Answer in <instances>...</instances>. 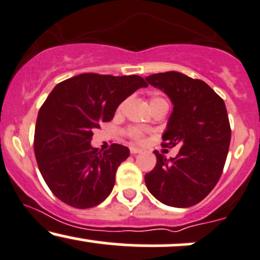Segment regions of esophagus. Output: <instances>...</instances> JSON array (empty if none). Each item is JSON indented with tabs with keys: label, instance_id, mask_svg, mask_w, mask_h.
<instances>
[{
	"label": "esophagus",
	"instance_id": "34e87169",
	"mask_svg": "<svg viewBox=\"0 0 260 260\" xmlns=\"http://www.w3.org/2000/svg\"><path fill=\"white\" fill-rule=\"evenodd\" d=\"M129 151H131V154H139L140 151H142V150H140L139 148H136V146H131L129 148Z\"/></svg>",
	"mask_w": 260,
	"mask_h": 260
}]
</instances>
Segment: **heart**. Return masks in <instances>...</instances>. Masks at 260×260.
<instances>
[{"instance_id": "heart-1", "label": "heart", "mask_w": 260, "mask_h": 260, "mask_svg": "<svg viewBox=\"0 0 260 260\" xmlns=\"http://www.w3.org/2000/svg\"><path fill=\"white\" fill-rule=\"evenodd\" d=\"M128 103H129V99H124L123 102H122L121 104L117 106V114H122V112L126 110V108L128 106ZM158 103H166V104H167V102H166L164 98H160V96H152V98L150 99V106L154 105V104H158ZM128 134H129L131 138L137 140V142H142L144 138V134L142 132V129H139V128H137V127L129 128Z\"/></svg>"}]
</instances>
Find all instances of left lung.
I'll return each mask as SVG.
<instances>
[{
	"label": "left lung",
	"instance_id": "obj_1",
	"mask_svg": "<svg viewBox=\"0 0 260 260\" xmlns=\"http://www.w3.org/2000/svg\"><path fill=\"white\" fill-rule=\"evenodd\" d=\"M145 80L173 104L162 146H180L176 157L154 151L156 166L145 174L146 187L165 205L191 207L213 190L223 173L231 139L224 100L206 82L177 71Z\"/></svg>",
	"mask_w": 260,
	"mask_h": 260
}]
</instances>
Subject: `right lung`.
Masks as SVG:
<instances>
[{"mask_svg":"<svg viewBox=\"0 0 260 260\" xmlns=\"http://www.w3.org/2000/svg\"><path fill=\"white\" fill-rule=\"evenodd\" d=\"M148 83L138 75L81 74L58 83L37 116L34 149L51 191L75 208H90L110 195L117 167L129 149L92 148L93 129L114 117L127 96Z\"/></svg>","mask_w":260,"mask_h":260,"instance_id":"obj_1","label":"right lung"}]
</instances>
